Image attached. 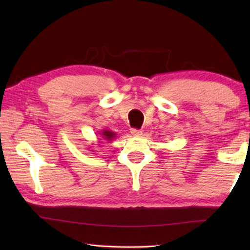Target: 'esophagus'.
<instances>
[{"instance_id": "1", "label": "esophagus", "mask_w": 250, "mask_h": 250, "mask_svg": "<svg viewBox=\"0 0 250 250\" xmlns=\"http://www.w3.org/2000/svg\"><path fill=\"white\" fill-rule=\"evenodd\" d=\"M131 133H132L133 137H141L142 131L138 129H131Z\"/></svg>"}]
</instances>
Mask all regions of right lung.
I'll use <instances>...</instances> for the list:
<instances>
[{
  "instance_id": "right-lung-1",
  "label": "right lung",
  "mask_w": 250,
  "mask_h": 250,
  "mask_svg": "<svg viewBox=\"0 0 250 250\" xmlns=\"http://www.w3.org/2000/svg\"><path fill=\"white\" fill-rule=\"evenodd\" d=\"M99 134H100V138H99L100 145L101 143L104 145L105 142H111L113 139L117 137V133L113 132L111 130H101Z\"/></svg>"
}]
</instances>
